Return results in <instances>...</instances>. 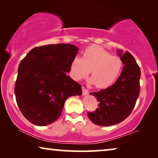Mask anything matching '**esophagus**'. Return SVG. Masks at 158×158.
<instances>
[{
    "label": "esophagus",
    "mask_w": 158,
    "mask_h": 158,
    "mask_svg": "<svg viewBox=\"0 0 158 158\" xmlns=\"http://www.w3.org/2000/svg\"><path fill=\"white\" fill-rule=\"evenodd\" d=\"M82 90H83V96H85V95L88 94V90L86 89L85 87H82Z\"/></svg>",
    "instance_id": "esophagus-1"
}]
</instances>
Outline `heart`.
I'll return each mask as SVG.
<instances>
[{"mask_svg":"<svg viewBox=\"0 0 158 158\" xmlns=\"http://www.w3.org/2000/svg\"><path fill=\"white\" fill-rule=\"evenodd\" d=\"M122 68L120 57L112 55L103 47L93 45L84 50L83 57L75 56L73 58L69 73L75 81H81L90 73V83L98 88H106L116 81Z\"/></svg>","mask_w":158,"mask_h":158,"instance_id":"1","label":"heart"}]
</instances>
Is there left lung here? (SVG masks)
I'll return each mask as SVG.
<instances>
[{
    "instance_id": "1",
    "label": "left lung",
    "mask_w": 158,
    "mask_h": 158,
    "mask_svg": "<svg viewBox=\"0 0 158 158\" xmlns=\"http://www.w3.org/2000/svg\"><path fill=\"white\" fill-rule=\"evenodd\" d=\"M118 52L124 66L117 81L106 89L90 94L98 101V107L88 116L98 126H111L124 121L130 115L139 95V65L129 52Z\"/></svg>"
}]
</instances>
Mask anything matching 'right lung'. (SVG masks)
Instances as JSON below:
<instances>
[{
  "instance_id": "obj_1",
  "label": "right lung",
  "mask_w": 158,
  "mask_h": 158,
  "mask_svg": "<svg viewBox=\"0 0 158 158\" xmlns=\"http://www.w3.org/2000/svg\"><path fill=\"white\" fill-rule=\"evenodd\" d=\"M77 51L73 44H47L32 49L21 61L15 96L21 112L32 124H52L69 97L81 96V85L66 75Z\"/></svg>"
}]
</instances>
